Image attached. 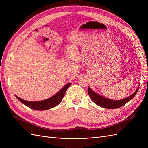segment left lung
Segmentation results:
<instances>
[{
    "mask_svg": "<svg viewBox=\"0 0 148 148\" xmlns=\"http://www.w3.org/2000/svg\"><path fill=\"white\" fill-rule=\"evenodd\" d=\"M138 91V88L133 95L130 96L127 98H125V99H122V100L114 101V100L107 99L106 97H104L99 95H97V94L92 91L91 89L89 87H88V95L89 97H91L92 101L97 106L106 109H117V108H119V107L124 106L125 104H126L128 101H130L132 99H133V97L136 95Z\"/></svg>",
    "mask_w": 148,
    "mask_h": 148,
    "instance_id": "8db88e82",
    "label": "left lung"
}]
</instances>
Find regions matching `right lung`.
I'll use <instances>...</instances> for the list:
<instances>
[{"label": "right lung", "mask_w": 148, "mask_h": 148, "mask_svg": "<svg viewBox=\"0 0 148 148\" xmlns=\"http://www.w3.org/2000/svg\"><path fill=\"white\" fill-rule=\"evenodd\" d=\"M71 84V83H69L66 84L65 86H64V87L62 88L59 92H58L56 95L46 100H43L38 102H30L22 99L16 96V97L21 103H23V104H24L26 106H28L31 109L37 110H47L52 108V107H54L58 104H60L62 99H63L66 89L70 86Z\"/></svg>", "instance_id": "obj_1"}]
</instances>
